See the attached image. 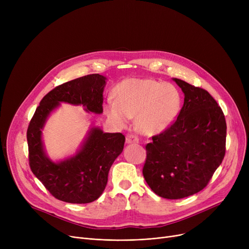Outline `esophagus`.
Masks as SVG:
<instances>
[{
  "mask_svg": "<svg viewBox=\"0 0 249 249\" xmlns=\"http://www.w3.org/2000/svg\"><path fill=\"white\" fill-rule=\"evenodd\" d=\"M126 142L127 143H138L139 138L137 135H135L133 133H128L126 136Z\"/></svg>",
  "mask_w": 249,
  "mask_h": 249,
  "instance_id": "1",
  "label": "esophagus"
}]
</instances>
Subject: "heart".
<instances>
[{
	"instance_id": "1",
	"label": "heart",
	"mask_w": 249,
	"mask_h": 249,
	"mask_svg": "<svg viewBox=\"0 0 249 249\" xmlns=\"http://www.w3.org/2000/svg\"><path fill=\"white\" fill-rule=\"evenodd\" d=\"M116 101L108 100L105 106L108 117L125 125L130 117H136L139 131L158 134L173 124L179 113L181 97L178 89L154 80L128 78L115 89Z\"/></svg>"
}]
</instances>
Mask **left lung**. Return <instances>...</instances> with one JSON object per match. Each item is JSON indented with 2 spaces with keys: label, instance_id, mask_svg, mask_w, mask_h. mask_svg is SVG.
<instances>
[{
  "label": "left lung",
  "instance_id": "obj_1",
  "mask_svg": "<svg viewBox=\"0 0 249 249\" xmlns=\"http://www.w3.org/2000/svg\"><path fill=\"white\" fill-rule=\"evenodd\" d=\"M185 94L177 120L147 143L142 174L160 197L177 200L202 191L223 160L226 121L215 99L202 88L174 78Z\"/></svg>",
  "mask_w": 249,
  "mask_h": 249
}]
</instances>
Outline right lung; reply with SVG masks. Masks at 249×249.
Listing matches in <instances>:
<instances>
[{
  "label": "right lung",
  "mask_w": 249,
  "mask_h": 249,
  "mask_svg": "<svg viewBox=\"0 0 249 249\" xmlns=\"http://www.w3.org/2000/svg\"><path fill=\"white\" fill-rule=\"evenodd\" d=\"M105 80L103 75L93 73L55 87L43 97L28 125L30 168L57 200L71 204L97 200L106 188L114 160L123 151L122 133H104L99 128L91 129L82 149L70 160L54 163L43 151L41 129L49 113L65 102L83 105L87 111L101 114Z\"/></svg>",
  "instance_id": "right-lung-1"
}]
</instances>
